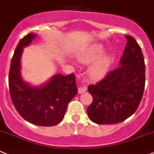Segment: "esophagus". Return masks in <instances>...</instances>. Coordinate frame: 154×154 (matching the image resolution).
Segmentation results:
<instances>
[{"label": "esophagus", "mask_w": 154, "mask_h": 154, "mask_svg": "<svg viewBox=\"0 0 154 154\" xmlns=\"http://www.w3.org/2000/svg\"><path fill=\"white\" fill-rule=\"evenodd\" d=\"M86 90H87V87H86V86H82V87L78 88V93L81 94L83 93V92H86Z\"/></svg>", "instance_id": "obj_1"}]
</instances>
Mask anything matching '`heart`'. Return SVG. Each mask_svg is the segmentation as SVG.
Instances as JSON below:
<instances>
[{
  "label": "heart",
  "instance_id": "b5f03b06",
  "mask_svg": "<svg viewBox=\"0 0 154 154\" xmlns=\"http://www.w3.org/2000/svg\"><path fill=\"white\" fill-rule=\"evenodd\" d=\"M102 44H94L84 49L77 55V59L83 64H89L95 61L89 68V74L95 79L102 77L108 71L111 64V58L108 55L102 56L104 52Z\"/></svg>",
  "mask_w": 154,
  "mask_h": 154
}]
</instances>
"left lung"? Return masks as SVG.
Segmentation results:
<instances>
[{
  "label": "left lung",
  "mask_w": 154,
  "mask_h": 154,
  "mask_svg": "<svg viewBox=\"0 0 154 154\" xmlns=\"http://www.w3.org/2000/svg\"><path fill=\"white\" fill-rule=\"evenodd\" d=\"M127 44L120 66L103 80L89 85L92 102L87 108L90 120L97 124L124 121L138 109L145 85V65L142 51L134 37L125 36Z\"/></svg>",
  "instance_id": "obj_1"
}]
</instances>
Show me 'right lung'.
Returning a JSON list of instances; mask_svg holds the SVG:
<instances>
[{"instance_id": "right-lung-1", "label": "right lung", "mask_w": 154, "mask_h": 154, "mask_svg": "<svg viewBox=\"0 0 154 154\" xmlns=\"http://www.w3.org/2000/svg\"><path fill=\"white\" fill-rule=\"evenodd\" d=\"M35 37L33 33L27 34L15 50L9 72L10 98L25 120L37 126H56L64 118L68 103L77 93L75 75L56 74L47 83L35 87L25 83L21 77V56L23 48Z\"/></svg>"}]
</instances>
